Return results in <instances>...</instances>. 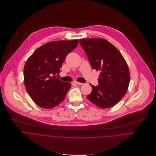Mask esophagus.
<instances>
[{
  "label": "esophagus",
  "instance_id": "esophagus-1",
  "mask_svg": "<svg viewBox=\"0 0 156 156\" xmlns=\"http://www.w3.org/2000/svg\"><path fill=\"white\" fill-rule=\"evenodd\" d=\"M74 83L77 85H81L83 84V83H81V82H74Z\"/></svg>",
  "mask_w": 156,
  "mask_h": 156
}]
</instances>
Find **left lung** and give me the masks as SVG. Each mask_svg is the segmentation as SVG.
<instances>
[{"label": "left lung", "mask_w": 156, "mask_h": 156, "mask_svg": "<svg viewBox=\"0 0 156 156\" xmlns=\"http://www.w3.org/2000/svg\"><path fill=\"white\" fill-rule=\"evenodd\" d=\"M79 42L91 68L100 71L99 85L90 84L92 91L88 99L101 108L114 106L129 88L130 76L127 62L119 50L105 39H80Z\"/></svg>", "instance_id": "obj_1"}]
</instances>
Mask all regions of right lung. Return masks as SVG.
<instances>
[{"label":"right lung","mask_w":156,"mask_h":156,"mask_svg":"<svg viewBox=\"0 0 156 156\" xmlns=\"http://www.w3.org/2000/svg\"><path fill=\"white\" fill-rule=\"evenodd\" d=\"M79 40L58 41L47 43L31 55L24 68L26 91L37 105L51 109L63 101L71 83L60 80V73L67 55L77 45Z\"/></svg>","instance_id":"add662e5"}]
</instances>
